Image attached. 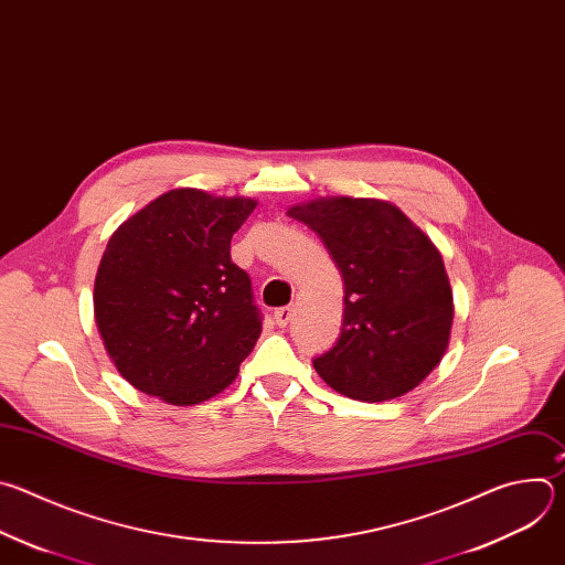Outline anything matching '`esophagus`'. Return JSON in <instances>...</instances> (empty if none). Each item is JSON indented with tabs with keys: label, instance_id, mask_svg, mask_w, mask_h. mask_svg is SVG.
<instances>
[{
	"label": "esophagus",
	"instance_id": "1",
	"mask_svg": "<svg viewBox=\"0 0 565 565\" xmlns=\"http://www.w3.org/2000/svg\"><path fill=\"white\" fill-rule=\"evenodd\" d=\"M291 316H294V307H289V305L274 311V320H276L278 327H287L289 320H291Z\"/></svg>",
	"mask_w": 565,
	"mask_h": 565
}]
</instances>
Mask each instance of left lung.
I'll list each match as a JSON object with an SVG mask.
<instances>
[{"instance_id": "8db88e82", "label": "left lung", "mask_w": 565, "mask_h": 565, "mask_svg": "<svg viewBox=\"0 0 565 565\" xmlns=\"http://www.w3.org/2000/svg\"><path fill=\"white\" fill-rule=\"evenodd\" d=\"M287 213L320 236L345 282L343 331L313 359L318 376L367 403L412 392L440 363L452 331V287L438 249L385 200L318 198Z\"/></svg>"}]
</instances>
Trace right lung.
<instances>
[{
	"instance_id": "right-lung-1",
	"label": "right lung",
	"mask_w": 565,
	"mask_h": 565,
	"mask_svg": "<svg viewBox=\"0 0 565 565\" xmlns=\"http://www.w3.org/2000/svg\"><path fill=\"white\" fill-rule=\"evenodd\" d=\"M256 204L173 189L110 236L93 309L106 354L136 390L198 405L238 376L263 320L232 236Z\"/></svg>"
}]
</instances>
